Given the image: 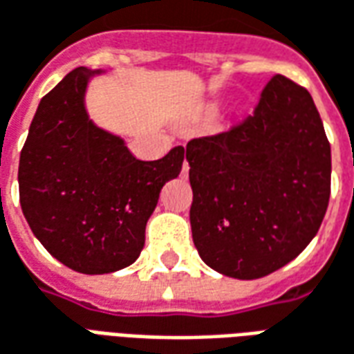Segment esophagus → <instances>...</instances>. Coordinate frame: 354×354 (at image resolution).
Instances as JSON below:
<instances>
[{"label": "esophagus", "mask_w": 354, "mask_h": 354, "mask_svg": "<svg viewBox=\"0 0 354 354\" xmlns=\"http://www.w3.org/2000/svg\"><path fill=\"white\" fill-rule=\"evenodd\" d=\"M187 171H189V164L185 162V165H183V173H187Z\"/></svg>", "instance_id": "1"}]
</instances>
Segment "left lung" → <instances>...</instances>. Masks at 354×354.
I'll return each mask as SVG.
<instances>
[{"instance_id":"1","label":"left lung","mask_w":354,"mask_h":354,"mask_svg":"<svg viewBox=\"0 0 354 354\" xmlns=\"http://www.w3.org/2000/svg\"><path fill=\"white\" fill-rule=\"evenodd\" d=\"M190 227L225 277H267L307 248L330 200L332 154L309 91L270 77L253 114L187 145Z\"/></svg>"}]
</instances>
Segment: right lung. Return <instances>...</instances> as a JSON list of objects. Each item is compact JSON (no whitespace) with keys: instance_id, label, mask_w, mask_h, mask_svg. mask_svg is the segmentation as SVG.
Masks as SVG:
<instances>
[{"instance_id":"obj_1","label":"right lung","mask_w":354,"mask_h":354,"mask_svg":"<svg viewBox=\"0 0 354 354\" xmlns=\"http://www.w3.org/2000/svg\"><path fill=\"white\" fill-rule=\"evenodd\" d=\"M97 72L80 68L45 95L21 150L19 194L30 229L55 259L84 274L131 265L160 190L181 173L185 149L142 162L99 129L84 95Z\"/></svg>"}]
</instances>
